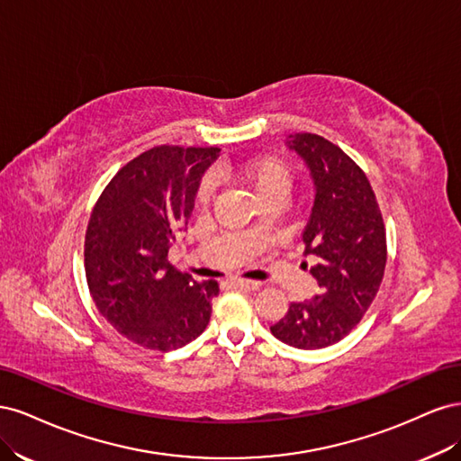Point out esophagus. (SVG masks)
Instances as JSON below:
<instances>
[{"label":"esophagus","mask_w":461,"mask_h":461,"mask_svg":"<svg viewBox=\"0 0 461 461\" xmlns=\"http://www.w3.org/2000/svg\"><path fill=\"white\" fill-rule=\"evenodd\" d=\"M230 283H232L236 288L246 290V292H254V290H258V288L261 286V283H258V281H248V278H232Z\"/></svg>","instance_id":"esophagus-1"}]
</instances>
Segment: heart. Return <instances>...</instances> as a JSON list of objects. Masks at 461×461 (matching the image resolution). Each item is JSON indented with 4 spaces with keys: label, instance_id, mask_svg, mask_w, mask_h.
<instances>
[{
    "label": "heart",
    "instance_id": "b5f03b06",
    "mask_svg": "<svg viewBox=\"0 0 461 461\" xmlns=\"http://www.w3.org/2000/svg\"><path fill=\"white\" fill-rule=\"evenodd\" d=\"M244 183L252 188L261 202L265 200H283L294 185V173L290 165L276 156H259L246 159L236 169ZM213 194V180L205 176L196 192V200L200 203H207Z\"/></svg>",
    "mask_w": 461,
    "mask_h": 461
}]
</instances>
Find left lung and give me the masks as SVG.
Here are the masks:
<instances>
[{"label": "left lung", "instance_id": "1", "mask_svg": "<svg viewBox=\"0 0 461 461\" xmlns=\"http://www.w3.org/2000/svg\"><path fill=\"white\" fill-rule=\"evenodd\" d=\"M288 148L305 161L315 200L302 234L319 294L292 302L271 327L281 342L315 350L342 340L369 310L383 283L386 230L366 173L354 159L317 134H290ZM308 265V263H305Z\"/></svg>", "mask_w": 461, "mask_h": 461}]
</instances>
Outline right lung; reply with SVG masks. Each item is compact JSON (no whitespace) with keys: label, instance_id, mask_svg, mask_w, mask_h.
Masks as SVG:
<instances>
[{"label":"right lung","instance_id":"1","mask_svg":"<svg viewBox=\"0 0 461 461\" xmlns=\"http://www.w3.org/2000/svg\"><path fill=\"white\" fill-rule=\"evenodd\" d=\"M219 148L156 146L129 161L95 202L85 269L95 308L124 339L169 352L198 339L212 317L215 281L196 283L167 259Z\"/></svg>","mask_w":461,"mask_h":461}]
</instances>
